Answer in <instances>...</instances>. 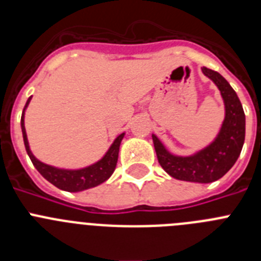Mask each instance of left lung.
I'll list each match as a JSON object with an SVG mask.
<instances>
[{
	"mask_svg": "<svg viewBox=\"0 0 261 261\" xmlns=\"http://www.w3.org/2000/svg\"><path fill=\"white\" fill-rule=\"evenodd\" d=\"M202 73L218 86L226 108L225 121L216 141L192 156L168 153L155 136L153 137L159 165L175 179L195 183H212L223 176L237 162L246 136V116L238 95L220 73L202 68Z\"/></svg>",
	"mask_w": 261,
	"mask_h": 261,
	"instance_id": "1",
	"label": "left lung"
}]
</instances>
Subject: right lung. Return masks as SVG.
<instances>
[{
	"label": "right lung",
	"mask_w": 261,
	"mask_h": 261,
	"mask_svg": "<svg viewBox=\"0 0 261 261\" xmlns=\"http://www.w3.org/2000/svg\"><path fill=\"white\" fill-rule=\"evenodd\" d=\"M30 100H31V96H30L26 106L23 108L20 125H22L23 141H24L27 154H29L32 165L35 166L36 170L49 183H52L53 186H56L60 190L68 191V192H78V191L89 190V188H93V187L99 186L100 183L107 180L108 177L112 175V172L115 171V167H116L117 156H119V147L120 144H121V140L124 137V133H121L115 140L112 146L110 147V150L95 165H91L86 168H81V170H60V168H55L52 166L41 163L40 161H38L35 156L32 155L31 150H30L29 141H27L26 136V129H24V120H23V117H24V110L29 106Z\"/></svg>",
	"instance_id": "obj_1"
}]
</instances>
